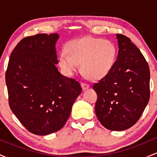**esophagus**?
<instances>
[{
  "instance_id": "34e87169",
  "label": "esophagus",
  "mask_w": 157,
  "mask_h": 157,
  "mask_svg": "<svg viewBox=\"0 0 157 157\" xmlns=\"http://www.w3.org/2000/svg\"><path fill=\"white\" fill-rule=\"evenodd\" d=\"M81 86H82V90H86V89H87L89 87V85H88L87 83H86V82H81Z\"/></svg>"
}]
</instances>
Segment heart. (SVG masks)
Instances as JSON below:
<instances>
[{
    "label": "heart",
    "mask_w": 157,
    "mask_h": 157,
    "mask_svg": "<svg viewBox=\"0 0 157 157\" xmlns=\"http://www.w3.org/2000/svg\"><path fill=\"white\" fill-rule=\"evenodd\" d=\"M67 53L59 55V65L67 75H71L81 64L82 73L91 80L105 77L116 58V48L111 41L87 37L71 41Z\"/></svg>",
    "instance_id": "1"
}]
</instances>
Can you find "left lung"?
<instances>
[{
	"instance_id": "8db88e82",
	"label": "left lung",
	"mask_w": 157,
	"mask_h": 157,
	"mask_svg": "<svg viewBox=\"0 0 157 157\" xmlns=\"http://www.w3.org/2000/svg\"><path fill=\"white\" fill-rule=\"evenodd\" d=\"M117 59L109 72L94 84L97 117L105 128L124 131L138 121L150 98V70L140 49L117 34Z\"/></svg>"
}]
</instances>
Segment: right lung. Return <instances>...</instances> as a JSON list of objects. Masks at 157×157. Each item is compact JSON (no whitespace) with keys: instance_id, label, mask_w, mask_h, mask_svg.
Returning <instances> with one entry per match:
<instances>
[{"instance_id":"1","label":"right lung","mask_w":157,"mask_h":157,"mask_svg":"<svg viewBox=\"0 0 157 157\" xmlns=\"http://www.w3.org/2000/svg\"><path fill=\"white\" fill-rule=\"evenodd\" d=\"M58 38L57 33L24 37L11 54L6 71L10 109L36 135L62 128L82 91L77 80L61 75L56 67Z\"/></svg>"}]
</instances>
